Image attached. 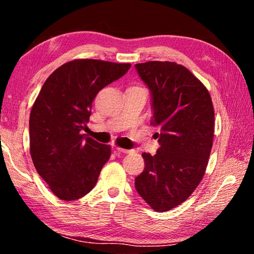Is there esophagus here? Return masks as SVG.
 I'll return each mask as SVG.
<instances>
[{
  "label": "esophagus",
  "mask_w": 254,
  "mask_h": 254,
  "mask_svg": "<svg viewBox=\"0 0 254 254\" xmlns=\"http://www.w3.org/2000/svg\"><path fill=\"white\" fill-rule=\"evenodd\" d=\"M133 150L130 149H123V148H117V152L119 153H131Z\"/></svg>",
  "instance_id": "34e87169"
}]
</instances>
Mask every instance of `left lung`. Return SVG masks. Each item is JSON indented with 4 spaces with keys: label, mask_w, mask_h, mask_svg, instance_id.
Returning a JSON list of instances; mask_svg holds the SVG:
<instances>
[{
    "label": "left lung",
    "mask_w": 254,
    "mask_h": 254,
    "mask_svg": "<svg viewBox=\"0 0 254 254\" xmlns=\"http://www.w3.org/2000/svg\"><path fill=\"white\" fill-rule=\"evenodd\" d=\"M152 95L151 126L159 127L157 153H142L135 189L156 212L184 203L205 175L214 137V107L207 88L173 62L136 64Z\"/></svg>",
    "instance_id": "8db88e82"
}]
</instances>
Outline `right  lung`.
Here are the masks:
<instances>
[{
  "label": "right lung",
  "instance_id": "add662e5",
  "mask_svg": "<svg viewBox=\"0 0 254 254\" xmlns=\"http://www.w3.org/2000/svg\"><path fill=\"white\" fill-rule=\"evenodd\" d=\"M131 64L75 59L64 64L42 86L30 113V153L38 174L63 200L92 190L111 145L83 134L97 93L130 69Z\"/></svg>",
  "mask_w": 254,
  "mask_h": 254
}]
</instances>
